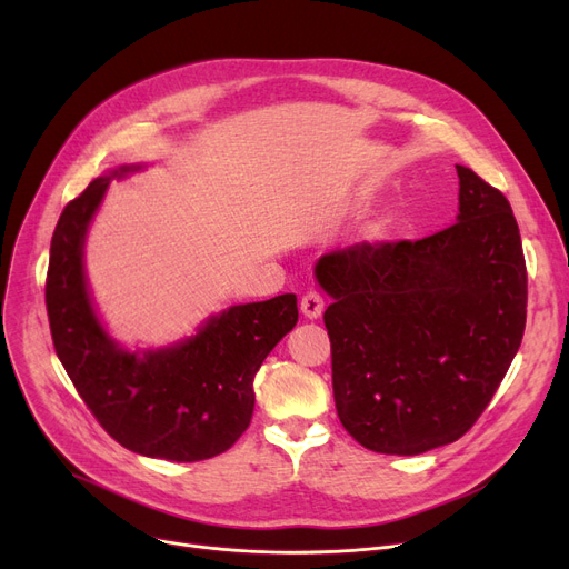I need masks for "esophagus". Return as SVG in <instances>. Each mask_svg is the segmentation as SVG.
<instances>
[{
  "mask_svg": "<svg viewBox=\"0 0 569 569\" xmlns=\"http://www.w3.org/2000/svg\"><path fill=\"white\" fill-rule=\"evenodd\" d=\"M300 309H302V316H305V318L318 320V318L322 316V311H325V300L320 297V292H316V290L307 292V295L302 297Z\"/></svg>",
  "mask_w": 569,
  "mask_h": 569,
  "instance_id": "obj_1",
  "label": "esophagus"
}]
</instances>
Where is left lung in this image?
<instances>
[{"mask_svg": "<svg viewBox=\"0 0 569 569\" xmlns=\"http://www.w3.org/2000/svg\"><path fill=\"white\" fill-rule=\"evenodd\" d=\"M457 223L417 242L318 258L332 297V387L343 429L371 452L415 457L459 440L523 339L528 279L507 198L457 166Z\"/></svg>", "mask_w": 569, "mask_h": 569, "instance_id": "left-lung-1", "label": "left lung"}]
</instances>
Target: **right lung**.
Masks as SVG:
<instances>
[{
	"label": "right lung",
	"mask_w": 569,
	"mask_h": 569,
	"mask_svg": "<svg viewBox=\"0 0 569 569\" xmlns=\"http://www.w3.org/2000/svg\"><path fill=\"white\" fill-rule=\"evenodd\" d=\"M144 168L114 166L64 207L50 242L46 307L59 362L101 427L136 455L191 463L226 452L247 431L253 378L300 313L286 292L212 313L168 346L131 350L112 339L89 290L84 244L112 179Z\"/></svg>",
	"instance_id": "add662e5"
}]
</instances>
